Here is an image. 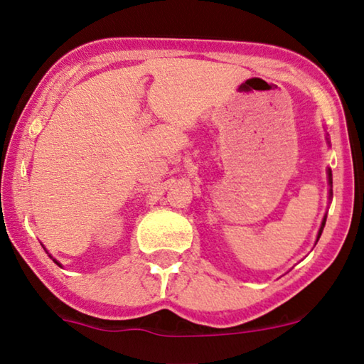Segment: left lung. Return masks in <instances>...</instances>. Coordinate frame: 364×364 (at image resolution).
I'll return each instance as SVG.
<instances>
[{
  "label": "left lung",
  "mask_w": 364,
  "mask_h": 364,
  "mask_svg": "<svg viewBox=\"0 0 364 364\" xmlns=\"http://www.w3.org/2000/svg\"><path fill=\"white\" fill-rule=\"evenodd\" d=\"M326 141H328V144L331 143L329 138H326ZM328 181H329V186H331V188H329V200H331V197H332V171H331V168H328ZM326 218H328V215H324V218H323V221H321V226H319L316 242H318V239L321 237V232H323V230H324V225H326Z\"/></svg>",
  "instance_id": "1"
}]
</instances>
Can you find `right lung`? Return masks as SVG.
<instances>
[{
  "instance_id": "right-lung-1",
  "label": "right lung",
  "mask_w": 364,
  "mask_h": 364,
  "mask_svg": "<svg viewBox=\"0 0 364 364\" xmlns=\"http://www.w3.org/2000/svg\"><path fill=\"white\" fill-rule=\"evenodd\" d=\"M45 250H46V249H45ZM46 254H48V250H46ZM49 257H51V254H49ZM51 258H53V257H51ZM53 262H54V263H58V264H59V267H60V263H59V262L56 260V258H53Z\"/></svg>"
}]
</instances>
